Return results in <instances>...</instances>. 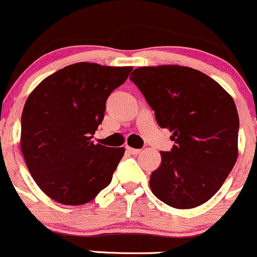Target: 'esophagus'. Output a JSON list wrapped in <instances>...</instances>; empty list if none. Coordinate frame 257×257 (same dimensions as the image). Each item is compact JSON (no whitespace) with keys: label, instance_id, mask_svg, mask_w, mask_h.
<instances>
[{"label":"esophagus","instance_id":"1","mask_svg":"<svg viewBox=\"0 0 257 257\" xmlns=\"http://www.w3.org/2000/svg\"><path fill=\"white\" fill-rule=\"evenodd\" d=\"M126 150H128V152L133 155H138L139 153L142 152L141 149H134V148H131V147H126Z\"/></svg>","mask_w":257,"mask_h":257}]
</instances>
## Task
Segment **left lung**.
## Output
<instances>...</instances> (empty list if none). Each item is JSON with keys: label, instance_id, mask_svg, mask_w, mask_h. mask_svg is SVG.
<instances>
[{"label": "left lung", "instance_id": "1", "mask_svg": "<svg viewBox=\"0 0 257 257\" xmlns=\"http://www.w3.org/2000/svg\"><path fill=\"white\" fill-rule=\"evenodd\" d=\"M129 78L175 142L170 152H160L162 164L150 175L153 194L177 209L206 203L237 159L235 102L219 83L189 67H139Z\"/></svg>", "mask_w": 257, "mask_h": 257}]
</instances>
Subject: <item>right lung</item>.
I'll use <instances>...</instances> for the list:
<instances>
[{
    "instance_id": "add662e5",
    "label": "right lung",
    "mask_w": 257,
    "mask_h": 257,
    "mask_svg": "<svg viewBox=\"0 0 257 257\" xmlns=\"http://www.w3.org/2000/svg\"><path fill=\"white\" fill-rule=\"evenodd\" d=\"M132 67L80 62L43 79L26 100L21 150L41 190L57 203L82 205L110 184L124 148L94 144L108 97Z\"/></svg>"
}]
</instances>
